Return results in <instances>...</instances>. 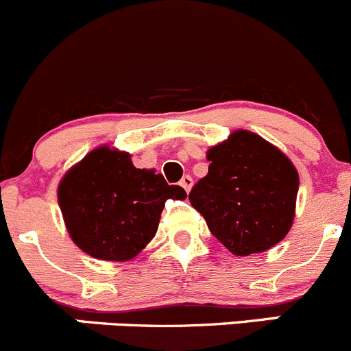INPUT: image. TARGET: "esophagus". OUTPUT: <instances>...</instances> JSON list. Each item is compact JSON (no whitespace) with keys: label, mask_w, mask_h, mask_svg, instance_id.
<instances>
[{"label":"esophagus","mask_w":351,"mask_h":351,"mask_svg":"<svg viewBox=\"0 0 351 351\" xmlns=\"http://www.w3.org/2000/svg\"><path fill=\"white\" fill-rule=\"evenodd\" d=\"M180 185L183 186V189H185V192L189 193L190 192V189H192V185H193V180H192V176H183L182 178V182H180Z\"/></svg>","instance_id":"1"}]
</instances>
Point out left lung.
Segmentation results:
<instances>
[{
	"instance_id": "obj_1",
	"label": "left lung",
	"mask_w": 351,
	"mask_h": 351,
	"mask_svg": "<svg viewBox=\"0 0 351 351\" xmlns=\"http://www.w3.org/2000/svg\"><path fill=\"white\" fill-rule=\"evenodd\" d=\"M209 171L193 185L190 204L231 252H266L290 231L298 171L285 152L248 130H234L207 151Z\"/></svg>"
}]
</instances>
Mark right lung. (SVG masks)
<instances>
[{
  "instance_id": "1",
  "label": "right lung",
  "mask_w": 351,
  "mask_h": 351,
  "mask_svg": "<svg viewBox=\"0 0 351 351\" xmlns=\"http://www.w3.org/2000/svg\"><path fill=\"white\" fill-rule=\"evenodd\" d=\"M186 192L154 169H138L128 152L101 145L71 166L58 185L68 234L99 261L125 262L141 254L158 231L168 199Z\"/></svg>"
}]
</instances>
